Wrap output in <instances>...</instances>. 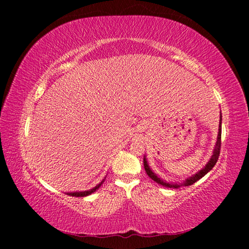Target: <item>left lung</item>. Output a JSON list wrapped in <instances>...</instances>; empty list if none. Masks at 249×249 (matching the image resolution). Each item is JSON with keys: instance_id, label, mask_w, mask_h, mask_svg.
Returning <instances> with one entry per match:
<instances>
[{"instance_id": "obj_1", "label": "left lung", "mask_w": 249, "mask_h": 249, "mask_svg": "<svg viewBox=\"0 0 249 249\" xmlns=\"http://www.w3.org/2000/svg\"><path fill=\"white\" fill-rule=\"evenodd\" d=\"M221 136H222V115H221V120H220V126H218V135H217V142H216V145H215V148H214V151H213V155L212 157H211L210 161L206 163V166L203 168V169L200 170L199 172H197L196 175H195L193 177H191V178H189L184 181V183L182 184H171V183H167L165 182V181L161 180L160 178H158L157 176H156L153 171L150 170V168L148 167V163H147L146 159L144 158V168L146 170V174L148 175V177L150 179H153L155 182H157L158 184L162 185V187H166V188H176L178 189L180 188L181 185H185V187H188V185H191L193 183H196L197 180H200L202 177H204L208 172L212 169V168L215 166V163L217 161L218 159V156H220V153H221Z\"/></svg>"}]
</instances>
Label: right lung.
Wrapping results in <instances>:
<instances>
[{"label":"right lung","instance_id":"add662e5","mask_svg":"<svg viewBox=\"0 0 249 249\" xmlns=\"http://www.w3.org/2000/svg\"><path fill=\"white\" fill-rule=\"evenodd\" d=\"M101 184H102V182H101L100 184L96 185L95 188L91 189V190H89V191H84V192H73V193H68V195H69V196H80V197H82V196H87L91 195V193H93V192L96 190V189H99V188L101 187Z\"/></svg>","mask_w":249,"mask_h":249}]
</instances>
